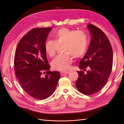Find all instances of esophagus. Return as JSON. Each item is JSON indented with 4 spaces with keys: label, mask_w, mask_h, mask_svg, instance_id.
Listing matches in <instances>:
<instances>
[{
    "label": "esophagus",
    "mask_w": 124,
    "mask_h": 124,
    "mask_svg": "<svg viewBox=\"0 0 124 124\" xmlns=\"http://www.w3.org/2000/svg\"><path fill=\"white\" fill-rule=\"evenodd\" d=\"M68 72H61V76H65V75H66V74H68Z\"/></svg>",
    "instance_id": "1"
}]
</instances>
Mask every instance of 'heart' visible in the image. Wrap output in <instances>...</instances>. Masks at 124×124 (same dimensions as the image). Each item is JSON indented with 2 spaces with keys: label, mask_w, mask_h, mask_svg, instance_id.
Segmentation results:
<instances>
[{
  "label": "heart",
  "mask_w": 124,
  "mask_h": 124,
  "mask_svg": "<svg viewBox=\"0 0 124 124\" xmlns=\"http://www.w3.org/2000/svg\"><path fill=\"white\" fill-rule=\"evenodd\" d=\"M55 40H48L44 45L47 54L53 57L59 46H63L65 54L56 56L51 62L54 69L66 71L68 70L72 62V58H78L83 56L87 49L88 39L87 35L82 31L62 28L54 35Z\"/></svg>",
  "instance_id": "1"
}]
</instances>
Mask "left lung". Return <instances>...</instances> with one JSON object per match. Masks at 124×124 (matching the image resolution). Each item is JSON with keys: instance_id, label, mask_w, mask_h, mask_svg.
<instances>
[{"instance_id": "1", "label": "left lung", "mask_w": 124, "mask_h": 124, "mask_svg": "<svg viewBox=\"0 0 124 124\" xmlns=\"http://www.w3.org/2000/svg\"><path fill=\"white\" fill-rule=\"evenodd\" d=\"M91 34V41L84 57L78 65V78L76 82L80 93L91 95L99 92L107 82L111 74L113 65V51L111 43L106 34L92 24L87 25Z\"/></svg>"}]
</instances>
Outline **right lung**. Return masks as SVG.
<instances>
[{
    "label": "right lung",
    "mask_w": 124,
    "mask_h": 124,
    "mask_svg": "<svg viewBox=\"0 0 124 124\" xmlns=\"http://www.w3.org/2000/svg\"><path fill=\"white\" fill-rule=\"evenodd\" d=\"M52 29H31L18 42L15 53L14 67L17 79L24 91L37 99H46L53 94L61 77L58 71L49 70L44 45Z\"/></svg>",
    "instance_id": "obj_1"
}]
</instances>
